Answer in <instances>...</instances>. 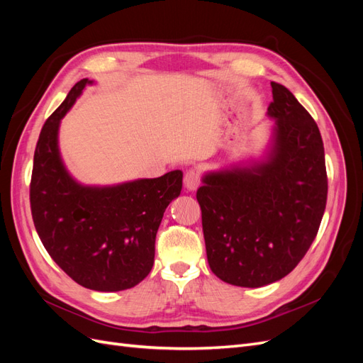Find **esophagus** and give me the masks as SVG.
<instances>
[{
    "mask_svg": "<svg viewBox=\"0 0 363 363\" xmlns=\"http://www.w3.org/2000/svg\"><path fill=\"white\" fill-rule=\"evenodd\" d=\"M201 184V179H200V174L194 171V169H189L188 172L184 174V188L188 191H196L199 189V186Z\"/></svg>",
    "mask_w": 363,
    "mask_h": 363,
    "instance_id": "34e87169",
    "label": "esophagus"
}]
</instances>
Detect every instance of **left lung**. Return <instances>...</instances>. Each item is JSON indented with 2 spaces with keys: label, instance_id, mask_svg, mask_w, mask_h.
<instances>
[{
  "label": "left lung",
  "instance_id": "obj_1",
  "mask_svg": "<svg viewBox=\"0 0 363 363\" xmlns=\"http://www.w3.org/2000/svg\"><path fill=\"white\" fill-rule=\"evenodd\" d=\"M274 142L263 162L208 172L196 191L207 262L216 277L260 288L298 265L327 203L323 138L294 94L271 82Z\"/></svg>",
  "mask_w": 363,
  "mask_h": 363
}]
</instances>
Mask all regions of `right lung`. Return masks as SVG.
I'll return each mask as SVG.
<instances>
[{
  "label": "right lung",
  "mask_w": 363,
  "mask_h": 363,
  "mask_svg": "<svg viewBox=\"0 0 363 363\" xmlns=\"http://www.w3.org/2000/svg\"><path fill=\"white\" fill-rule=\"evenodd\" d=\"M91 83H75L40 130L30 206L52 260L82 286L116 292L136 286L150 274L163 212L180 195L183 172L104 188L77 183L63 167L57 135L60 119Z\"/></svg>",
  "instance_id": "add662e5"
}]
</instances>
